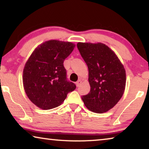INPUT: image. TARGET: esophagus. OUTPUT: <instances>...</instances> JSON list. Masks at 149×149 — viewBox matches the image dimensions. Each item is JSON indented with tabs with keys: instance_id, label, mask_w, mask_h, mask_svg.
I'll list each match as a JSON object with an SVG mask.
<instances>
[{
	"instance_id": "1",
	"label": "esophagus",
	"mask_w": 149,
	"mask_h": 149,
	"mask_svg": "<svg viewBox=\"0 0 149 149\" xmlns=\"http://www.w3.org/2000/svg\"><path fill=\"white\" fill-rule=\"evenodd\" d=\"M81 84V80H78L76 82V84H76V86H77V87H79Z\"/></svg>"
}]
</instances>
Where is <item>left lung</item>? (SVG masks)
<instances>
[{
	"label": "left lung",
	"instance_id": "left-lung-1",
	"mask_svg": "<svg viewBox=\"0 0 149 149\" xmlns=\"http://www.w3.org/2000/svg\"><path fill=\"white\" fill-rule=\"evenodd\" d=\"M77 47L89 70L91 90L87 95L82 96L83 101L93 112H107L124 93V67L114 52L101 42H78Z\"/></svg>",
	"mask_w": 149,
	"mask_h": 149
}]
</instances>
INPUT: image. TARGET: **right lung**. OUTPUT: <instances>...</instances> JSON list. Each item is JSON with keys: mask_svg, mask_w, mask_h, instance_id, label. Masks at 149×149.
<instances>
[{"mask_svg": "<svg viewBox=\"0 0 149 149\" xmlns=\"http://www.w3.org/2000/svg\"><path fill=\"white\" fill-rule=\"evenodd\" d=\"M75 45L71 42L50 40L34 50L23 72V84L29 99L42 110L58 107L68 93L75 89L67 80L64 60L72 53Z\"/></svg>", "mask_w": 149, "mask_h": 149, "instance_id": "1", "label": "right lung"}]
</instances>
